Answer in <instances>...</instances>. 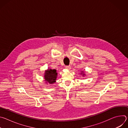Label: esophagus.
<instances>
[{
  "label": "esophagus",
  "instance_id": "34e87169",
  "mask_svg": "<svg viewBox=\"0 0 128 128\" xmlns=\"http://www.w3.org/2000/svg\"><path fill=\"white\" fill-rule=\"evenodd\" d=\"M65 68H66V69H67L68 70H70L71 69V66H70V65H69V66H66L65 67Z\"/></svg>",
  "mask_w": 128,
  "mask_h": 128
}]
</instances>
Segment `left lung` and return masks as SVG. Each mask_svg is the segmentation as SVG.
<instances>
[{"mask_svg": "<svg viewBox=\"0 0 128 128\" xmlns=\"http://www.w3.org/2000/svg\"><path fill=\"white\" fill-rule=\"evenodd\" d=\"M80 74H82V76H85V74H84V72H83V71H82V72L80 73Z\"/></svg>", "mask_w": 128, "mask_h": 128, "instance_id": "left-lung-1", "label": "left lung"}]
</instances>
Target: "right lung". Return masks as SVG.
I'll use <instances>...</instances> for the list:
<instances>
[{
	"mask_svg": "<svg viewBox=\"0 0 128 128\" xmlns=\"http://www.w3.org/2000/svg\"><path fill=\"white\" fill-rule=\"evenodd\" d=\"M57 72L56 69H48L45 71L44 73V80L46 84H53L56 82L57 78Z\"/></svg>",
	"mask_w": 128,
	"mask_h": 128,
	"instance_id": "right-lung-1",
	"label": "right lung"
}]
</instances>
